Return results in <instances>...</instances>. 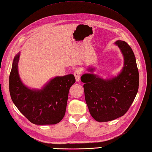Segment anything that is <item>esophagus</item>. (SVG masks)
<instances>
[{"instance_id": "esophagus-1", "label": "esophagus", "mask_w": 152, "mask_h": 152, "mask_svg": "<svg viewBox=\"0 0 152 152\" xmlns=\"http://www.w3.org/2000/svg\"><path fill=\"white\" fill-rule=\"evenodd\" d=\"M74 74V76L75 77V79H76V81H79L80 80V72L78 69H76L75 72L73 73Z\"/></svg>"}]
</instances>
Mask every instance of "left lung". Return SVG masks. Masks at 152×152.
<instances>
[{
  "mask_svg": "<svg viewBox=\"0 0 152 152\" xmlns=\"http://www.w3.org/2000/svg\"><path fill=\"white\" fill-rule=\"evenodd\" d=\"M124 57V68L114 78L104 80L86 73L80 80L91 116L97 122H109L124 116L129 110L139 90V75L135 56L127 43L118 40ZM92 72L93 69H89Z\"/></svg>",
  "mask_w": 152,
  "mask_h": 152,
  "instance_id": "8db88e82",
  "label": "left lung"
}]
</instances>
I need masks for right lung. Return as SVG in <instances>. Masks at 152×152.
Wrapping results in <instances>:
<instances>
[{
	"label": "right lung",
	"instance_id": "obj_1",
	"mask_svg": "<svg viewBox=\"0 0 152 152\" xmlns=\"http://www.w3.org/2000/svg\"><path fill=\"white\" fill-rule=\"evenodd\" d=\"M20 54L14 58L9 77L11 98L16 107L30 122L36 125L56 124L65 115L70 87L75 83L72 74L56 77L41 90L28 89L19 78L18 64Z\"/></svg>",
	"mask_w": 152,
	"mask_h": 152
}]
</instances>
